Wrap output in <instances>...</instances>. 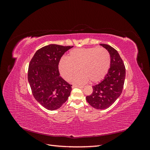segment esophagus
Segmentation results:
<instances>
[{"mask_svg":"<svg viewBox=\"0 0 150 150\" xmlns=\"http://www.w3.org/2000/svg\"><path fill=\"white\" fill-rule=\"evenodd\" d=\"M72 88H83L84 86H79V85H72Z\"/></svg>","mask_w":150,"mask_h":150,"instance_id":"1","label":"esophagus"}]
</instances>
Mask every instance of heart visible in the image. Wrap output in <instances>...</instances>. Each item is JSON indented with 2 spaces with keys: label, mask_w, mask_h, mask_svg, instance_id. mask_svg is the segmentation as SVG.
I'll return each mask as SVG.
<instances>
[{
  "label": "heart",
  "mask_w": 150,
  "mask_h": 150,
  "mask_svg": "<svg viewBox=\"0 0 150 150\" xmlns=\"http://www.w3.org/2000/svg\"><path fill=\"white\" fill-rule=\"evenodd\" d=\"M110 64V54L105 48L90 47L71 50L67 58L60 59L58 68L61 76L66 81H69L78 69L80 72L72 78V82L82 84L90 80L96 83L105 77Z\"/></svg>",
  "instance_id": "obj_1"
}]
</instances>
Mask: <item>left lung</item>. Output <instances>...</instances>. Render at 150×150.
I'll use <instances>...</instances> for the list:
<instances>
[{"label": "left lung", "mask_w": 150, "mask_h": 150, "mask_svg": "<svg viewBox=\"0 0 150 150\" xmlns=\"http://www.w3.org/2000/svg\"><path fill=\"white\" fill-rule=\"evenodd\" d=\"M108 50L111 57L110 68L105 78L93 86L92 94L86 98L88 103L97 110L110 107L122 93L126 76L124 62L115 49L108 44H101Z\"/></svg>", "instance_id": "left-lung-1"}]
</instances>
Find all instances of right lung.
<instances>
[{
	"label": "right lung",
	"mask_w": 150,
	"mask_h": 150,
	"mask_svg": "<svg viewBox=\"0 0 150 150\" xmlns=\"http://www.w3.org/2000/svg\"><path fill=\"white\" fill-rule=\"evenodd\" d=\"M73 46L50 44L38 50L29 62L28 81L36 101L48 110H55L70 96L72 85L60 76L58 64Z\"/></svg>",
	"instance_id": "1"
}]
</instances>
